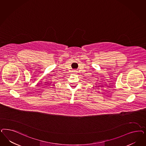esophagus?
<instances>
[{
  "label": "esophagus",
  "instance_id": "esophagus-1",
  "mask_svg": "<svg viewBox=\"0 0 146 146\" xmlns=\"http://www.w3.org/2000/svg\"><path fill=\"white\" fill-rule=\"evenodd\" d=\"M72 73H73L74 74H77V71L76 70L72 71Z\"/></svg>",
  "mask_w": 146,
  "mask_h": 146
}]
</instances>
